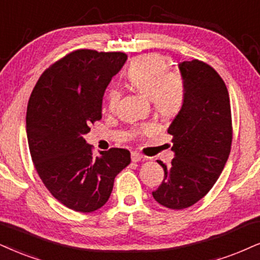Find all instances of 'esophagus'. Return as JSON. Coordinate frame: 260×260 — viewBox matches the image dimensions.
<instances>
[{
	"mask_svg": "<svg viewBox=\"0 0 260 260\" xmlns=\"http://www.w3.org/2000/svg\"><path fill=\"white\" fill-rule=\"evenodd\" d=\"M131 160H133L134 162H139V161H141V160H142V156H141L139 153H131Z\"/></svg>",
	"mask_w": 260,
	"mask_h": 260,
	"instance_id": "esophagus-1",
	"label": "esophagus"
}]
</instances>
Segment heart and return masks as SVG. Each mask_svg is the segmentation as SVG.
Listing matches in <instances>:
<instances>
[{"label": "heart", "instance_id": "obj_1", "mask_svg": "<svg viewBox=\"0 0 260 260\" xmlns=\"http://www.w3.org/2000/svg\"><path fill=\"white\" fill-rule=\"evenodd\" d=\"M127 79L137 91L149 98L156 113L170 118L177 114L184 101V83L176 72L169 71L168 62L158 54H147L133 61ZM120 91L111 88L107 92V106L110 110L117 106Z\"/></svg>", "mask_w": 260, "mask_h": 260}]
</instances>
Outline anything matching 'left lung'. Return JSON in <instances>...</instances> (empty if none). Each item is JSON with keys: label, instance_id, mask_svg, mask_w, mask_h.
Returning <instances> with one entry per match:
<instances>
[{"label": "left lung", "instance_id": "obj_1", "mask_svg": "<svg viewBox=\"0 0 260 260\" xmlns=\"http://www.w3.org/2000/svg\"><path fill=\"white\" fill-rule=\"evenodd\" d=\"M184 101L168 133L175 158L153 198L172 210L190 207L203 199L222 174L232 149L229 92L216 70L200 60L178 65Z\"/></svg>", "mask_w": 260, "mask_h": 260}]
</instances>
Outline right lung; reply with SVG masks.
I'll use <instances>...</instances> for the list:
<instances>
[{"mask_svg": "<svg viewBox=\"0 0 260 260\" xmlns=\"http://www.w3.org/2000/svg\"><path fill=\"white\" fill-rule=\"evenodd\" d=\"M127 56L78 49L42 73L30 96L26 134L32 161L50 194L66 207L89 213L110 199L130 152L111 148L94 156L84 135L100 120L102 98Z\"/></svg>", "mask_w": 260, "mask_h": 260, "instance_id": "right-lung-1", "label": "right lung"}]
</instances>
